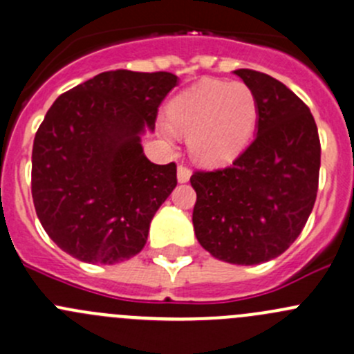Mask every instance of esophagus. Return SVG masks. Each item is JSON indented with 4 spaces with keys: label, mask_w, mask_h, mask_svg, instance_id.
Masks as SVG:
<instances>
[{
    "label": "esophagus",
    "mask_w": 354,
    "mask_h": 354,
    "mask_svg": "<svg viewBox=\"0 0 354 354\" xmlns=\"http://www.w3.org/2000/svg\"><path fill=\"white\" fill-rule=\"evenodd\" d=\"M190 167H187L185 164H180V166H178V181H180V183H187V181L190 180Z\"/></svg>",
    "instance_id": "1"
}]
</instances>
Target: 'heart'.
I'll return each mask as SVG.
<instances>
[{"mask_svg": "<svg viewBox=\"0 0 354 354\" xmlns=\"http://www.w3.org/2000/svg\"><path fill=\"white\" fill-rule=\"evenodd\" d=\"M169 121L188 135V147L200 162L224 164L233 160L248 144L259 104L243 84L205 80L178 94L167 106ZM171 135L167 124L160 127Z\"/></svg>", "mask_w": 354, "mask_h": 354, "instance_id": "obj_1", "label": "heart"}]
</instances>
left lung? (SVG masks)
I'll return each instance as SVG.
<instances>
[{"instance_id":"obj_1","label":"left lung","mask_w":354,"mask_h":354,"mask_svg":"<svg viewBox=\"0 0 354 354\" xmlns=\"http://www.w3.org/2000/svg\"><path fill=\"white\" fill-rule=\"evenodd\" d=\"M234 73L253 92L259 124L231 166L195 171L194 227L216 259L257 266L284 253L308 221L319 190L320 138L308 106L262 71Z\"/></svg>"}]
</instances>
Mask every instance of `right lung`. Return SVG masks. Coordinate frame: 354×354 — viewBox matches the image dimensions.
Returning <instances> with one entry per match:
<instances>
[{"mask_svg":"<svg viewBox=\"0 0 354 354\" xmlns=\"http://www.w3.org/2000/svg\"><path fill=\"white\" fill-rule=\"evenodd\" d=\"M178 85L169 71L114 70L59 95L32 147V198L46 233L87 263L123 262L147 243L176 187V164L144 156L140 133Z\"/></svg>","mask_w":354,"mask_h":354,"instance_id":"1","label":"right lung"}]
</instances>
